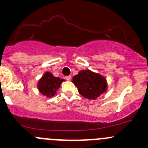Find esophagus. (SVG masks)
Wrapping results in <instances>:
<instances>
[{
  "label": "esophagus",
  "instance_id": "34e87169",
  "mask_svg": "<svg viewBox=\"0 0 148 148\" xmlns=\"http://www.w3.org/2000/svg\"><path fill=\"white\" fill-rule=\"evenodd\" d=\"M65 79H66V80H67V81H70V79H71V76H70V75L66 76V77H65Z\"/></svg>",
  "mask_w": 148,
  "mask_h": 148
}]
</instances>
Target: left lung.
I'll use <instances>...</instances> for the list:
<instances>
[{"label":"left lung","instance_id":"1","mask_svg":"<svg viewBox=\"0 0 148 148\" xmlns=\"http://www.w3.org/2000/svg\"><path fill=\"white\" fill-rule=\"evenodd\" d=\"M73 82L77 87L78 92L86 99H96L106 92L107 81L99 73L90 70H82L73 78Z\"/></svg>","mask_w":148,"mask_h":148}]
</instances>
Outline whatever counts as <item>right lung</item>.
<instances>
[{"mask_svg": "<svg viewBox=\"0 0 148 148\" xmlns=\"http://www.w3.org/2000/svg\"><path fill=\"white\" fill-rule=\"evenodd\" d=\"M64 81V79H61L58 77L53 76L49 72H47L39 80L38 88L40 93L47 97H53Z\"/></svg>", "mask_w": 148, "mask_h": 148, "instance_id": "right-lung-1", "label": "right lung"}]
</instances>
